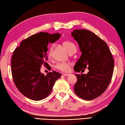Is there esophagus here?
Returning a JSON list of instances; mask_svg holds the SVG:
<instances>
[{
    "mask_svg": "<svg viewBox=\"0 0 125 125\" xmlns=\"http://www.w3.org/2000/svg\"><path fill=\"white\" fill-rule=\"evenodd\" d=\"M63 75H64V76H65V77H67V76H69V75H70V74H67V73H63Z\"/></svg>",
    "mask_w": 125,
    "mask_h": 125,
    "instance_id": "34e87169",
    "label": "esophagus"
}]
</instances>
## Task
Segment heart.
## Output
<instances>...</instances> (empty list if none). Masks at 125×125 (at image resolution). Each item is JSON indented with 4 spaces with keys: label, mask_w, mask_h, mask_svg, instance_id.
Here are the masks:
<instances>
[{
    "label": "heart",
    "mask_w": 125,
    "mask_h": 125,
    "mask_svg": "<svg viewBox=\"0 0 125 125\" xmlns=\"http://www.w3.org/2000/svg\"><path fill=\"white\" fill-rule=\"evenodd\" d=\"M63 45L64 46L65 48H66L67 51L69 53L73 51H76V46L74 44L73 42L69 41H64L63 42ZM53 54V47L52 46H50V47L48 48V57H51L52 56ZM55 68L57 69H58L59 71H61L62 72H68L69 70V68H70V64L68 63H65V62H61V63H58L56 65H55Z\"/></svg>",
    "instance_id": "heart-1"
}]
</instances>
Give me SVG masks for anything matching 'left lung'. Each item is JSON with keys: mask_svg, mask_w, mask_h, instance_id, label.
I'll list each match as a JSON object with an SVG mask.
<instances>
[{"mask_svg": "<svg viewBox=\"0 0 125 125\" xmlns=\"http://www.w3.org/2000/svg\"><path fill=\"white\" fill-rule=\"evenodd\" d=\"M71 34L82 52L74 70L78 73L87 67L89 70L87 74H75L77 81L74 91L79 98L92 100L101 95L110 83L114 67L113 56L106 43L94 33L80 29Z\"/></svg>", "mask_w": 125, "mask_h": 125, "instance_id": "obj_1", "label": "left lung"}]
</instances>
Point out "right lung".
Instances as JSON below:
<instances>
[{
	"label": "right lung",
	"instance_id": "obj_1",
	"mask_svg": "<svg viewBox=\"0 0 125 125\" xmlns=\"http://www.w3.org/2000/svg\"><path fill=\"white\" fill-rule=\"evenodd\" d=\"M61 37L59 33L41 32L24 40L14 51L11 58V73L16 88L31 100L39 101L50 94L61 74L53 71L46 75L40 72L42 65H48V43H54Z\"/></svg>",
	"mask_w": 125,
	"mask_h": 125
}]
</instances>
